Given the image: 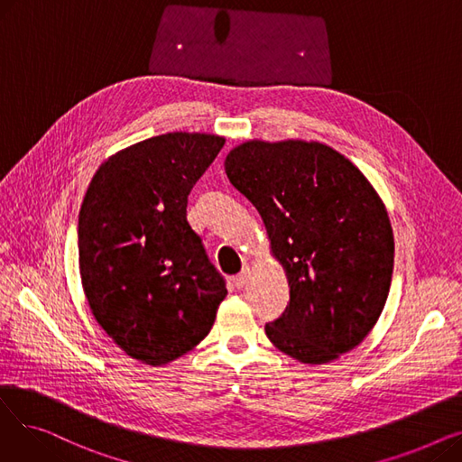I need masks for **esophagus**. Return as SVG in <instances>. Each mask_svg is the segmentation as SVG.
Instances as JSON below:
<instances>
[{
	"label": "esophagus",
	"instance_id": "1",
	"mask_svg": "<svg viewBox=\"0 0 462 462\" xmlns=\"http://www.w3.org/2000/svg\"><path fill=\"white\" fill-rule=\"evenodd\" d=\"M249 275H251V270L249 268H245V270H241V273L239 275H236L232 281H234V286L239 290V288H244L245 284H247V281H249Z\"/></svg>",
	"mask_w": 462,
	"mask_h": 462
}]
</instances>
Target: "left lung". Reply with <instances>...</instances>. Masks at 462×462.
<instances>
[{
  "mask_svg": "<svg viewBox=\"0 0 462 462\" xmlns=\"http://www.w3.org/2000/svg\"><path fill=\"white\" fill-rule=\"evenodd\" d=\"M258 209L284 265L290 301L265 335L320 365L356 348L376 324L393 275L390 217L359 170L319 142H245L225 161Z\"/></svg>",
  "mask_w": 462,
  "mask_h": 462,
  "instance_id": "1",
  "label": "left lung"
}]
</instances>
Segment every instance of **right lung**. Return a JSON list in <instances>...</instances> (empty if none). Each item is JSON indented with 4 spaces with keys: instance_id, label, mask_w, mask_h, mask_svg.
<instances>
[{
    "instance_id": "right-lung-1",
    "label": "right lung",
    "mask_w": 462,
    "mask_h": 462,
    "mask_svg": "<svg viewBox=\"0 0 462 462\" xmlns=\"http://www.w3.org/2000/svg\"><path fill=\"white\" fill-rule=\"evenodd\" d=\"M225 138L168 133L97 170L79 215L82 286L131 357L164 365L209 333L226 281L187 223V199Z\"/></svg>"
}]
</instances>
